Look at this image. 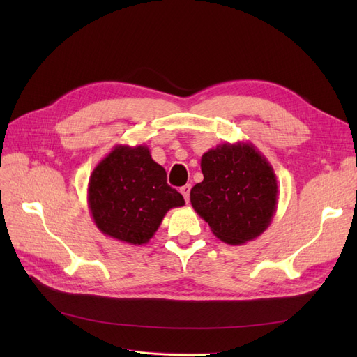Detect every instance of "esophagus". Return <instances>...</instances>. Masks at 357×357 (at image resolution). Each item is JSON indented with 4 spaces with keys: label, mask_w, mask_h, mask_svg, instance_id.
Masks as SVG:
<instances>
[{
    "label": "esophagus",
    "mask_w": 357,
    "mask_h": 357,
    "mask_svg": "<svg viewBox=\"0 0 357 357\" xmlns=\"http://www.w3.org/2000/svg\"><path fill=\"white\" fill-rule=\"evenodd\" d=\"M180 192H181V195L185 197V201H186V202H189V197H190V185H186V186L180 188Z\"/></svg>",
    "instance_id": "esophagus-1"
}]
</instances>
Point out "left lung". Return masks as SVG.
Returning a JSON list of instances; mask_svg holds the SVG:
<instances>
[{"label":"left lung","instance_id":"8db88e82","mask_svg":"<svg viewBox=\"0 0 357 357\" xmlns=\"http://www.w3.org/2000/svg\"><path fill=\"white\" fill-rule=\"evenodd\" d=\"M204 180L190 204L226 244L253 241L271 225L278 186L268 159L252 143L219 144L201 158Z\"/></svg>","mask_w":357,"mask_h":357}]
</instances>
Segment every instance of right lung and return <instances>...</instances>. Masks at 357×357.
<instances>
[{
    "mask_svg": "<svg viewBox=\"0 0 357 357\" xmlns=\"http://www.w3.org/2000/svg\"><path fill=\"white\" fill-rule=\"evenodd\" d=\"M92 219L104 235L122 243H149L168 210L183 207L167 172L147 146H116L92 171L88 186Z\"/></svg>",
    "mask_w": 357,
    "mask_h": 357,
    "instance_id": "right-lung-1",
    "label": "right lung"
}]
</instances>
